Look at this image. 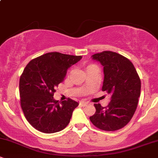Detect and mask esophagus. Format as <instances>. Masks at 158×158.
I'll use <instances>...</instances> for the list:
<instances>
[{"mask_svg":"<svg viewBox=\"0 0 158 158\" xmlns=\"http://www.w3.org/2000/svg\"><path fill=\"white\" fill-rule=\"evenodd\" d=\"M80 104H81V106H88V104H89V102H80Z\"/></svg>","mask_w":158,"mask_h":158,"instance_id":"34e87169","label":"esophagus"}]
</instances>
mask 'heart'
<instances>
[{"mask_svg":"<svg viewBox=\"0 0 158 158\" xmlns=\"http://www.w3.org/2000/svg\"><path fill=\"white\" fill-rule=\"evenodd\" d=\"M91 65H93V64H90V65H89V66H91Z\"/></svg>","mask_w":158,"mask_h":158,"instance_id":"obj_1","label":"heart"}]
</instances>
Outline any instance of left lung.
<instances>
[{
  "mask_svg": "<svg viewBox=\"0 0 158 158\" xmlns=\"http://www.w3.org/2000/svg\"><path fill=\"white\" fill-rule=\"evenodd\" d=\"M91 57L103 66L102 90L110 94V101L107 107L94 104L96 112L90 120L99 129L117 131L126 126L135 114L140 96V79L131 61L120 54L103 51Z\"/></svg>",
  "mask_w": 158,
  "mask_h": 158,
  "instance_id": "obj_1",
  "label": "left lung"
}]
</instances>
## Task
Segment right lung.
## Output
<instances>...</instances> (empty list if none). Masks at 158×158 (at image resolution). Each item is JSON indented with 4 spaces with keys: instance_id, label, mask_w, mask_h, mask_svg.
I'll list each match as a JSON object with an SVG mask.
<instances>
[{
    "instance_id": "obj_1",
    "label": "right lung",
    "mask_w": 158,
    "mask_h": 158,
    "mask_svg": "<svg viewBox=\"0 0 158 158\" xmlns=\"http://www.w3.org/2000/svg\"><path fill=\"white\" fill-rule=\"evenodd\" d=\"M81 58L48 52L32 59L23 70L19 81L21 106L27 121L38 131L55 133L70 123L79 103L71 99L60 102L54 99L53 95L68 69Z\"/></svg>"
}]
</instances>
